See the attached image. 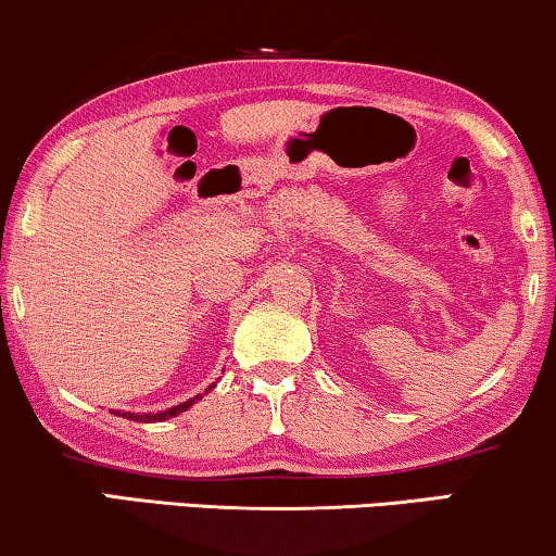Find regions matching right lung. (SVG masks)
I'll return each mask as SVG.
<instances>
[{
	"mask_svg": "<svg viewBox=\"0 0 556 556\" xmlns=\"http://www.w3.org/2000/svg\"><path fill=\"white\" fill-rule=\"evenodd\" d=\"M214 388V386H211ZM211 388H206V390H211ZM201 395H197L193 397V401H186V403H181V405H174V408H168V410H161V413H143V416H136V413H123V418H128V420H136V424H155V420H166V418H174V416H178V413H184L186 408H191L193 403L199 401ZM121 416V413H118Z\"/></svg>",
	"mask_w": 556,
	"mask_h": 556,
	"instance_id": "add662e5",
	"label": "right lung"
}]
</instances>
